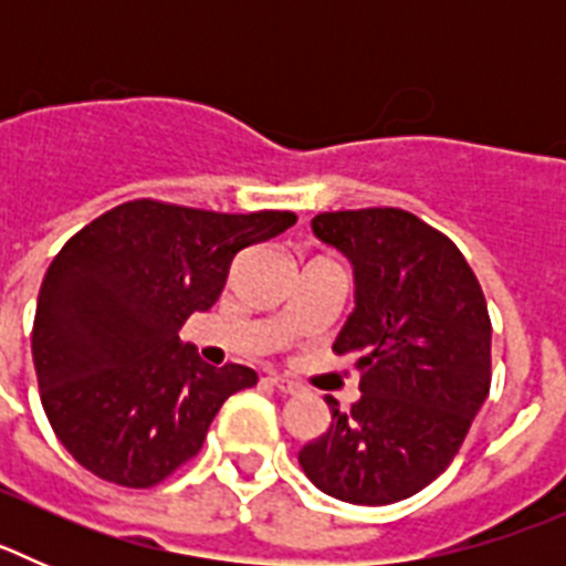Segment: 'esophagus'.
<instances>
[{"label":"esophagus","mask_w":566,"mask_h":566,"mask_svg":"<svg viewBox=\"0 0 566 566\" xmlns=\"http://www.w3.org/2000/svg\"><path fill=\"white\" fill-rule=\"evenodd\" d=\"M269 382H272L283 397H297V394H303V385L294 382V379L289 377H280V374H269Z\"/></svg>","instance_id":"34e87169"}]
</instances>
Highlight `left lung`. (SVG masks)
<instances>
[{
    "mask_svg": "<svg viewBox=\"0 0 566 566\" xmlns=\"http://www.w3.org/2000/svg\"><path fill=\"white\" fill-rule=\"evenodd\" d=\"M354 269V312L334 339L357 354L363 397L297 453L323 493L394 504L433 482L490 391L482 286L451 238L405 209H345L312 221Z\"/></svg>",
    "mask_w": 566,
    "mask_h": 566,
    "instance_id": "obj_1",
    "label": "left lung"
}]
</instances>
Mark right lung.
Masks as SVG:
<instances>
[{"mask_svg":"<svg viewBox=\"0 0 566 566\" xmlns=\"http://www.w3.org/2000/svg\"><path fill=\"white\" fill-rule=\"evenodd\" d=\"M294 221L142 198L64 243L39 289L33 365L44 413L82 468L153 488L201 451L214 413L258 374L212 368L178 332L221 297L234 254Z\"/></svg>","mask_w":566,"mask_h":566,"instance_id":"add662e5","label":"right lung"}]
</instances>
